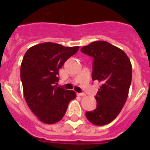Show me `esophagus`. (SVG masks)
<instances>
[{
    "label": "esophagus",
    "mask_w": 150,
    "mask_h": 150,
    "mask_svg": "<svg viewBox=\"0 0 150 150\" xmlns=\"http://www.w3.org/2000/svg\"><path fill=\"white\" fill-rule=\"evenodd\" d=\"M77 95H78V96L83 97V96H86V94H85V93H77Z\"/></svg>",
    "instance_id": "obj_1"
}]
</instances>
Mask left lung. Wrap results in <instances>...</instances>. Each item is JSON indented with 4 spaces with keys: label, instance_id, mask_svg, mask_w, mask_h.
<instances>
[{
    "label": "left lung",
    "instance_id": "obj_1",
    "mask_svg": "<svg viewBox=\"0 0 150 150\" xmlns=\"http://www.w3.org/2000/svg\"><path fill=\"white\" fill-rule=\"evenodd\" d=\"M93 58L92 80L101 83L95 99L96 109L86 112L88 121L104 125L122 109L132 83V64L123 50L106 41H95L81 49Z\"/></svg>",
    "mask_w": 150,
    "mask_h": 150
}]
</instances>
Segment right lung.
Wrapping results in <instances>:
<instances>
[{"label": "right lung", "mask_w": 150, "mask_h": 150, "mask_svg": "<svg viewBox=\"0 0 150 150\" xmlns=\"http://www.w3.org/2000/svg\"><path fill=\"white\" fill-rule=\"evenodd\" d=\"M79 46L66 47L55 43H43L29 48L21 64L25 99L40 121L54 124L65 114L76 92L57 86L59 70Z\"/></svg>", "instance_id": "right-lung-1"}]
</instances>
